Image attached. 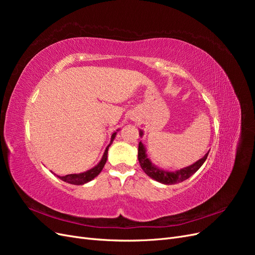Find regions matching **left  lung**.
<instances>
[{"mask_svg":"<svg viewBox=\"0 0 255 255\" xmlns=\"http://www.w3.org/2000/svg\"><path fill=\"white\" fill-rule=\"evenodd\" d=\"M139 135L142 136V130L140 129ZM210 152V151H208ZM208 152L201 158L197 160L195 164H192L188 167H185L176 171H167L164 169H160L157 166L153 165L152 161L149 159L148 155L145 153V148L143 143L140 141L139 145H138V160L141 166V169L144 171L146 175H149L151 179L155 180L159 183H163L166 185H173L176 183H181L185 180H187L195 172L199 170V168L203 165L204 161L207 158Z\"/></svg>","mask_w":255,"mask_h":255,"instance_id":"8db88e82","label":"left lung"}]
</instances>
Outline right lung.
I'll return each mask as SVG.
<instances>
[{
	"instance_id": "obj_1",
	"label": "right lung",
	"mask_w": 255,
	"mask_h": 255,
	"mask_svg": "<svg viewBox=\"0 0 255 255\" xmlns=\"http://www.w3.org/2000/svg\"><path fill=\"white\" fill-rule=\"evenodd\" d=\"M116 134H117V132H115L113 135H112V139H111V142H110V144L106 146V149H105V152H104V154H103V156H102V158H101V160H100V163L96 166V167H94V168H91L90 170H87L86 172H82V173H78V174H67V175H65V176H59V175H57L60 180H63L64 182H67V183H69V184H73V185H83V184H85V183H88L89 181H91V180H94L95 177L102 171V169H103V167H104V165H105V163H106V160H107V151H109V148H110V145L113 143V141H114V139H115V137H116Z\"/></svg>"
}]
</instances>
